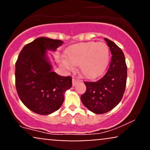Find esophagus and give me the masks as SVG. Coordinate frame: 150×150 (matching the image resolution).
<instances>
[{
	"instance_id": "obj_1",
	"label": "esophagus",
	"mask_w": 150,
	"mask_h": 150,
	"mask_svg": "<svg viewBox=\"0 0 150 150\" xmlns=\"http://www.w3.org/2000/svg\"><path fill=\"white\" fill-rule=\"evenodd\" d=\"M79 80H77L76 78H75V77H73V86L74 87V86H75L77 85V83H78Z\"/></svg>"
}]
</instances>
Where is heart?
Wrapping results in <instances>:
<instances>
[{"label":"heart","instance_id":"heart-1","mask_svg":"<svg viewBox=\"0 0 150 150\" xmlns=\"http://www.w3.org/2000/svg\"><path fill=\"white\" fill-rule=\"evenodd\" d=\"M109 48L104 42H84L70 46L65 52V66L79 65L81 73L87 79L103 75L109 61Z\"/></svg>","mask_w":150,"mask_h":150}]
</instances>
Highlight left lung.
<instances>
[{
	"label": "left lung",
	"mask_w": 150,
	"mask_h": 150,
	"mask_svg": "<svg viewBox=\"0 0 150 150\" xmlns=\"http://www.w3.org/2000/svg\"><path fill=\"white\" fill-rule=\"evenodd\" d=\"M111 51V61L102 78L97 82H85L87 90L81 96L82 104L92 112L102 114L119 104L124 94L127 66L124 53L112 41L105 38Z\"/></svg>",
	"instance_id": "8db88e82"
}]
</instances>
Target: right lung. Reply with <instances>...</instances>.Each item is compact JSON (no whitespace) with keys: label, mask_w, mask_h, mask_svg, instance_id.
Instances as JSON below:
<instances>
[{"label":"right lung","mask_w":150,"mask_h":150,"mask_svg":"<svg viewBox=\"0 0 150 150\" xmlns=\"http://www.w3.org/2000/svg\"><path fill=\"white\" fill-rule=\"evenodd\" d=\"M63 44L58 39L39 37L27 44L15 63V86L22 102L40 115L59 109L65 92L72 87L71 77L52 71L48 51H55Z\"/></svg>","instance_id":"add662e5"}]
</instances>
